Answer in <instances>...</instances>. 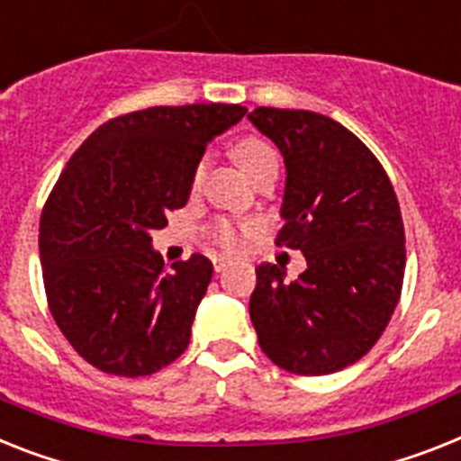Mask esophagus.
Listing matches in <instances>:
<instances>
[{"label":"esophagus","mask_w":461,"mask_h":461,"mask_svg":"<svg viewBox=\"0 0 461 461\" xmlns=\"http://www.w3.org/2000/svg\"><path fill=\"white\" fill-rule=\"evenodd\" d=\"M212 269H215V272H224V269H227V262H224V260H215V262H212Z\"/></svg>","instance_id":"1"}]
</instances>
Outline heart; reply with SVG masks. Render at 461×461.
I'll return each instance as SVG.
<instances>
[{
	"label": "heart",
	"instance_id": "heart-1",
	"mask_svg": "<svg viewBox=\"0 0 461 461\" xmlns=\"http://www.w3.org/2000/svg\"><path fill=\"white\" fill-rule=\"evenodd\" d=\"M231 157L237 158V164L241 166L243 171L249 173V176H253L262 164L276 158V152H274V147L267 140H262V138H253V135H250V138H243V140H239L237 145L231 147ZM206 168H208V158H201L194 171V180H192L194 187L196 185H201V180H203V176H206ZM250 230H253V224L234 227V224L227 222V220H220V222H215L211 227V241L215 243L218 249L234 253V250H239V246H241V231H250Z\"/></svg>",
	"mask_w": 461,
	"mask_h": 461
}]
</instances>
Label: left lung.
<instances>
[{"label":"left lung","mask_w":461,"mask_h":461,"mask_svg":"<svg viewBox=\"0 0 461 461\" xmlns=\"http://www.w3.org/2000/svg\"><path fill=\"white\" fill-rule=\"evenodd\" d=\"M253 126L281 149L285 192L276 243L307 269L260 265L250 321L260 349L295 375H330L368 354L401 297L405 231L392 180L335 119L258 107Z\"/></svg>","instance_id":"1"}]
</instances>
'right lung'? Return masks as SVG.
<instances>
[{
  "instance_id": "1",
  "label": "right lung",
  "mask_w": 461,
  "mask_h": 461,
  "mask_svg": "<svg viewBox=\"0 0 461 461\" xmlns=\"http://www.w3.org/2000/svg\"><path fill=\"white\" fill-rule=\"evenodd\" d=\"M246 112L199 103L110 119L58 177L40 220L46 300L93 368L140 377L187 349L212 265L196 253L166 272L149 234L187 203L206 145Z\"/></svg>"
}]
</instances>
